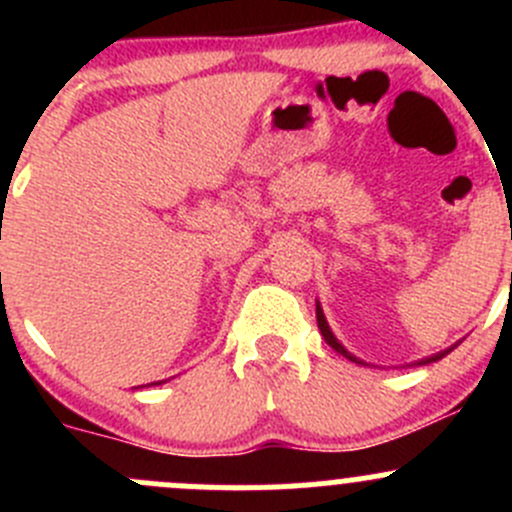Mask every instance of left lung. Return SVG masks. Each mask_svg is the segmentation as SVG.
I'll return each mask as SVG.
<instances>
[{"mask_svg":"<svg viewBox=\"0 0 512 512\" xmlns=\"http://www.w3.org/2000/svg\"><path fill=\"white\" fill-rule=\"evenodd\" d=\"M317 324H319V332H322L324 342H327L329 347L334 349V352H337V354H342V356H347L349 361H356V364H364V366H369V364H366V361L356 359V356H354L352 352H347V349H344V344L339 342L337 337H334V332H332V329H329V322H327V317H324V312H322V304H319V302H317ZM453 347H456V344H453ZM453 347L443 349V352H438V354H431V356H426V359H418L414 366H423V364H431V361H438V359H443V356L453 352Z\"/></svg>","mask_w":512,"mask_h":512,"instance_id":"obj_1","label":"left lung"}]
</instances>
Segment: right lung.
I'll return each instance as SVG.
<instances>
[{
  "label": "right lung",
  "instance_id": "obj_1",
  "mask_svg": "<svg viewBox=\"0 0 512 512\" xmlns=\"http://www.w3.org/2000/svg\"><path fill=\"white\" fill-rule=\"evenodd\" d=\"M156 384H163V381H156ZM146 386H153V384H146Z\"/></svg>",
  "mask_w": 512,
  "mask_h": 512
}]
</instances>
